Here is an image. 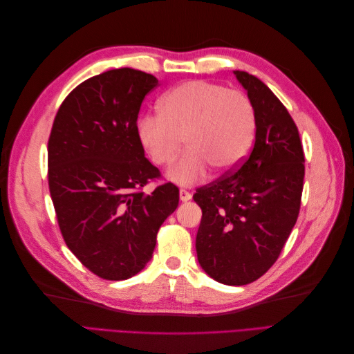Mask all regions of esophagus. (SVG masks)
I'll list each match as a JSON object with an SVG mask.
<instances>
[{"mask_svg": "<svg viewBox=\"0 0 354 354\" xmlns=\"http://www.w3.org/2000/svg\"><path fill=\"white\" fill-rule=\"evenodd\" d=\"M178 195H180V201H181V202H187V201L192 199V194H190V192L185 190V189H180Z\"/></svg>", "mask_w": 354, "mask_h": 354, "instance_id": "1", "label": "esophagus"}]
</instances>
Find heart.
I'll use <instances>...</instances> for the list:
<instances>
[{
  "label": "heart",
  "mask_w": 354,
  "mask_h": 354,
  "mask_svg": "<svg viewBox=\"0 0 354 354\" xmlns=\"http://www.w3.org/2000/svg\"><path fill=\"white\" fill-rule=\"evenodd\" d=\"M159 115L137 120V137L158 167L176 159L185 142L187 152L168 169L173 183L192 186L209 174H227L250 153L255 111L248 95L208 81H187L164 94Z\"/></svg>",
  "instance_id": "1"
}]
</instances>
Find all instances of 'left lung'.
I'll use <instances>...</instances> for the list:
<instances>
[{
  "label": "left lung",
  "mask_w": 354,
  "mask_h": 354,
  "mask_svg": "<svg viewBox=\"0 0 354 354\" xmlns=\"http://www.w3.org/2000/svg\"><path fill=\"white\" fill-rule=\"evenodd\" d=\"M255 111V143L245 162L194 201L202 209L198 261L224 285L259 279L279 257L298 217L304 153L298 128L281 100L254 75L233 71Z\"/></svg>",
  "instance_id": "obj_1"
}]
</instances>
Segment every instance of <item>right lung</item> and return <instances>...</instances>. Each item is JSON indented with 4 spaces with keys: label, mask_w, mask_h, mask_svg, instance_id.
I'll return each instance as SVG.
<instances>
[{
    "label": "right lung",
    "mask_w": 354,
    "mask_h": 354,
    "mask_svg": "<svg viewBox=\"0 0 354 354\" xmlns=\"http://www.w3.org/2000/svg\"><path fill=\"white\" fill-rule=\"evenodd\" d=\"M151 73L121 68L95 75L59 108L48 140V186L73 255L103 279L124 281L151 261L156 233L178 205L173 183L142 192L159 169L137 137Z\"/></svg>",
    "instance_id": "1"
}]
</instances>
